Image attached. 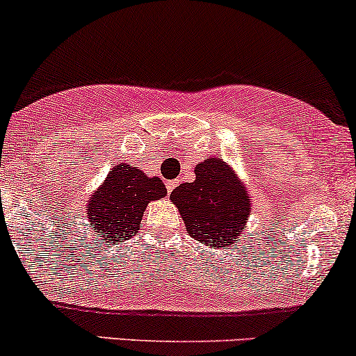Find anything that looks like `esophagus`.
Here are the masks:
<instances>
[{"label":"esophagus","instance_id":"obj_1","mask_svg":"<svg viewBox=\"0 0 356 356\" xmlns=\"http://www.w3.org/2000/svg\"><path fill=\"white\" fill-rule=\"evenodd\" d=\"M165 187H167V193H172V191H174L175 189V187H177V182H175V181H167L165 182Z\"/></svg>","mask_w":356,"mask_h":356}]
</instances>
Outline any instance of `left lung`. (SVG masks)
I'll return each mask as SVG.
<instances>
[{
    "mask_svg": "<svg viewBox=\"0 0 356 356\" xmlns=\"http://www.w3.org/2000/svg\"><path fill=\"white\" fill-rule=\"evenodd\" d=\"M170 201L194 240L221 248L235 243L252 211L245 187L220 159L197 163L196 181L175 187Z\"/></svg>",
    "mask_w": 356,
    "mask_h": 356,
    "instance_id": "1",
    "label": "left lung"
}]
</instances>
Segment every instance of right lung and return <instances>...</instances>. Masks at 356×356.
Returning a JSON list of instances; mask_svg holds the SVG:
<instances>
[{
    "instance_id": "1",
    "label": "right lung",
    "mask_w": 356,
    "mask_h": 356,
    "mask_svg": "<svg viewBox=\"0 0 356 356\" xmlns=\"http://www.w3.org/2000/svg\"><path fill=\"white\" fill-rule=\"evenodd\" d=\"M167 194L159 177H147L136 167L118 163L88 202L91 228L108 245L134 238L147 204Z\"/></svg>"
}]
</instances>
